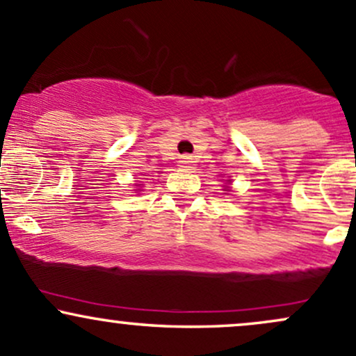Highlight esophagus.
I'll use <instances>...</instances> for the list:
<instances>
[{"label": "esophagus", "instance_id": "34e87169", "mask_svg": "<svg viewBox=\"0 0 356 356\" xmlns=\"http://www.w3.org/2000/svg\"><path fill=\"white\" fill-rule=\"evenodd\" d=\"M193 165H194V159L191 157V155H182L181 160H179V167H182V169H191Z\"/></svg>", "mask_w": 356, "mask_h": 356}]
</instances>
